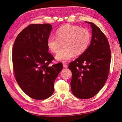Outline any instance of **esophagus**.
<instances>
[{"instance_id":"obj_1","label":"esophagus","mask_w":122,"mask_h":122,"mask_svg":"<svg viewBox=\"0 0 122 122\" xmlns=\"http://www.w3.org/2000/svg\"><path fill=\"white\" fill-rule=\"evenodd\" d=\"M63 66L64 68H67L68 67V66L66 63H63Z\"/></svg>"}]
</instances>
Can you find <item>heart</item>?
Masks as SVG:
<instances>
[{
  "instance_id": "1",
  "label": "heart",
  "mask_w": 122,
  "mask_h": 122,
  "mask_svg": "<svg viewBox=\"0 0 122 122\" xmlns=\"http://www.w3.org/2000/svg\"><path fill=\"white\" fill-rule=\"evenodd\" d=\"M56 36H50L47 39V46L51 52L56 53L62 45L63 48L56 56L57 60L66 62L75 55H80L88 48L91 40V34L86 28L66 25L59 28Z\"/></svg>"
}]
</instances>
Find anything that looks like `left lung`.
Instances as JSON below:
<instances>
[{
	"label": "left lung",
	"mask_w": 122,
	"mask_h": 122,
	"mask_svg": "<svg viewBox=\"0 0 122 122\" xmlns=\"http://www.w3.org/2000/svg\"><path fill=\"white\" fill-rule=\"evenodd\" d=\"M92 29L91 43L86 50L69 63L73 95L89 99L98 93L106 83L111 62V51L106 36L95 24L86 21Z\"/></svg>",
	"instance_id": "8db88e82"
}]
</instances>
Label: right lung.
Returning <instances> with one entry per match:
<instances>
[{"instance_id":"obj_1","label":"right lung","mask_w":122,"mask_h":122,"mask_svg":"<svg viewBox=\"0 0 122 122\" xmlns=\"http://www.w3.org/2000/svg\"><path fill=\"white\" fill-rule=\"evenodd\" d=\"M49 24H31L18 34L13 45L12 61L15 80L28 96L45 100L53 94L54 84L63 68L62 63L50 66L54 59L48 52Z\"/></svg>"}]
</instances>
